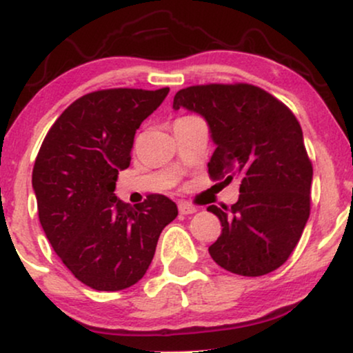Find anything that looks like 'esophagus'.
Here are the masks:
<instances>
[{
  "mask_svg": "<svg viewBox=\"0 0 353 353\" xmlns=\"http://www.w3.org/2000/svg\"><path fill=\"white\" fill-rule=\"evenodd\" d=\"M178 210H180V214H183V216H188V214H194L198 208H194V205L188 203H180L178 204Z\"/></svg>",
  "mask_w": 353,
  "mask_h": 353,
  "instance_id": "34e87169",
  "label": "esophagus"
}]
</instances>
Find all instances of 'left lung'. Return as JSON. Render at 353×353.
Segmentation results:
<instances>
[{
  "label": "left lung",
  "mask_w": 353,
  "mask_h": 353,
  "mask_svg": "<svg viewBox=\"0 0 353 353\" xmlns=\"http://www.w3.org/2000/svg\"><path fill=\"white\" fill-rule=\"evenodd\" d=\"M198 113L216 144L212 178L240 180L232 208L209 205L222 233L209 246L219 266L238 276L276 271L299 243L310 217L313 167L294 113L251 84H209L178 90L173 110Z\"/></svg>",
  "instance_id": "8db88e82"
}]
</instances>
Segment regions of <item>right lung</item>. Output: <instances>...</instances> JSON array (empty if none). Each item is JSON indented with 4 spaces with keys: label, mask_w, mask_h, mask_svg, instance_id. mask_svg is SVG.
Wrapping results in <instances>:
<instances>
[{
    "label": "right lung",
    "mask_w": 353,
    "mask_h": 353,
    "mask_svg": "<svg viewBox=\"0 0 353 353\" xmlns=\"http://www.w3.org/2000/svg\"><path fill=\"white\" fill-rule=\"evenodd\" d=\"M170 92L97 90L72 102L45 136L32 172L39 219L77 281L102 292L134 285L152 263L176 204L150 194L132 208L115 196L136 130Z\"/></svg>",
    "instance_id": "right-lung-1"
}]
</instances>
